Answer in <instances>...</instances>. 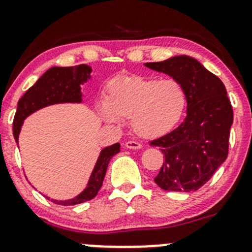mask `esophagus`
Returning a JSON list of instances; mask_svg holds the SVG:
<instances>
[{
  "mask_svg": "<svg viewBox=\"0 0 252 252\" xmlns=\"http://www.w3.org/2000/svg\"><path fill=\"white\" fill-rule=\"evenodd\" d=\"M126 149H131V150H139L141 149V144L138 141H126Z\"/></svg>",
  "mask_w": 252,
  "mask_h": 252,
  "instance_id": "esophagus-1",
  "label": "esophagus"
}]
</instances>
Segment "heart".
<instances>
[{"mask_svg":"<svg viewBox=\"0 0 252 252\" xmlns=\"http://www.w3.org/2000/svg\"><path fill=\"white\" fill-rule=\"evenodd\" d=\"M187 105V94L173 78L118 77L108 85L107 97L98 103V113L107 123L130 118L139 136L158 138L178 124Z\"/></svg>","mask_w":252,"mask_h":252,"instance_id":"b5f03b06","label":"heart"}]
</instances>
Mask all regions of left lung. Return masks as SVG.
Masks as SVG:
<instances>
[{
    "label": "left lung",
    "mask_w": 252,
    "mask_h": 252,
    "mask_svg": "<svg viewBox=\"0 0 252 252\" xmlns=\"http://www.w3.org/2000/svg\"><path fill=\"white\" fill-rule=\"evenodd\" d=\"M145 67L179 81L187 94V117L171 133L151 141L164 162L155 183L166 191H195L225 161L233 108L224 84L190 56H174Z\"/></svg>",
    "instance_id": "obj_1"
}]
</instances>
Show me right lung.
I'll list each match as a JSON object with an SVG mask.
<instances>
[{"label":"right lung","instance_id":"obj_1","mask_svg":"<svg viewBox=\"0 0 252 252\" xmlns=\"http://www.w3.org/2000/svg\"><path fill=\"white\" fill-rule=\"evenodd\" d=\"M90 78L91 67L86 64L75 65V67H52L46 70L18 101L17 112L13 121V136L17 144L23 122L27 117L41 108L56 103H81L83 94L80 86ZM119 151H121V145L118 142L101 150L86 188L75 197L69 200H53L46 197L55 204L63 206L78 205L94 199L102 187L103 178L111 158Z\"/></svg>","mask_w":252,"mask_h":252}]
</instances>
